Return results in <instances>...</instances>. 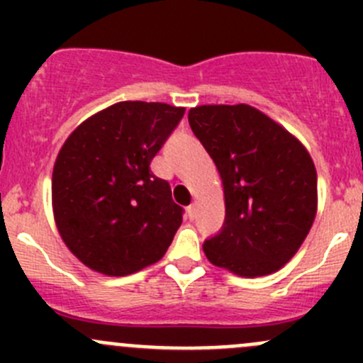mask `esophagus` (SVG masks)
<instances>
[{
    "label": "esophagus",
    "instance_id": "esophagus-1",
    "mask_svg": "<svg viewBox=\"0 0 363 363\" xmlns=\"http://www.w3.org/2000/svg\"><path fill=\"white\" fill-rule=\"evenodd\" d=\"M186 214H188L189 219H195L196 216V203H191L188 208H186Z\"/></svg>",
    "mask_w": 363,
    "mask_h": 363
}]
</instances>
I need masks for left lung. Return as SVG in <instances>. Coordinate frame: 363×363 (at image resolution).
Listing matches in <instances>:
<instances>
[{
	"label": "left lung",
	"mask_w": 363,
	"mask_h": 363,
	"mask_svg": "<svg viewBox=\"0 0 363 363\" xmlns=\"http://www.w3.org/2000/svg\"><path fill=\"white\" fill-rule=\"evenodd\" d=\"M189 126L219 172L225 225L203 242L212 265L240 277L283 269L318 211V175L302 142L251 105L189 108Z\"/></svg>",
	"instance_id": "obj_1"
}]
</instances>
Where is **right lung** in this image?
<instances>
[{"label": "right lung", "instance_id": "add662e5", "mask_svg": "<svg viewBox=\"0 0 363 363\" xmlns=\"http://www.w3.org/2000/svg\"><path fill=\"white\" fill-rule=\"evenodd\" d=\"M184 107L119 101L80 123L57 152L52 212L67 247L87 269L130 276L160 262L182 223L151 161Z\"/></svg>", "mask_w": 363, "mask_h": 363}]
</instances>
